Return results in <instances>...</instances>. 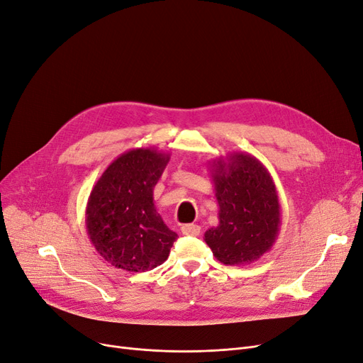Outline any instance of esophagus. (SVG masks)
<instances>
[{"label": "esophagus", "instance_id": "esophagus-1", "mask_svg": "<svg viewBox=\"0 0 363 363\" xmlns=\"http://www.w3.org/2000/svg\"><path fill=\"white\" fill-rule=\"evenodd\" d=\"M181 231L185 235H199L200 234V227L196 225V224H185V225H182Z\"/></svg>", "mask_w": 363, "mask_h": 363}]
</instances>
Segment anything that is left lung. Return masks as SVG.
<instances>
[{"mask_svg": "<svg viewBox=\"0 0 363 363\" xmlns=\"http://www.w3.org/2000/svg\"><path fill=\"white\" fill-rule=\"evenodd\" d=\"M211 172L219 224L204 233V242L225 265L254 262L272 249L280 230V203L273 178L247 152L212 160Z\"/></svg>", "mask_w": 363, "mask_h": 363, "instance_id": "1", "label": "left lung"}]
</instances>
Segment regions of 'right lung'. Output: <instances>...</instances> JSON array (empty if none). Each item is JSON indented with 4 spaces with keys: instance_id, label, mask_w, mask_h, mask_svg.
<instances>
[{
    "instance_id": "obj_1",
    "label": "right lung",
    "mask_w": 363,
    "mask_h": 363,
    "mask_svg": "<svg viewBox=\"0 0 363 363\" xmlns=\"http://www.w3.org/2000/svg\"><path fill=\"white\" fill-rule=\"evenodd\" d=\"M170 159L155 148L123 152L94 184L86 227L98 254L116 269L143 273L162 265L178 234L154 204V186Z\"/></svg>"
}]
</instances>
